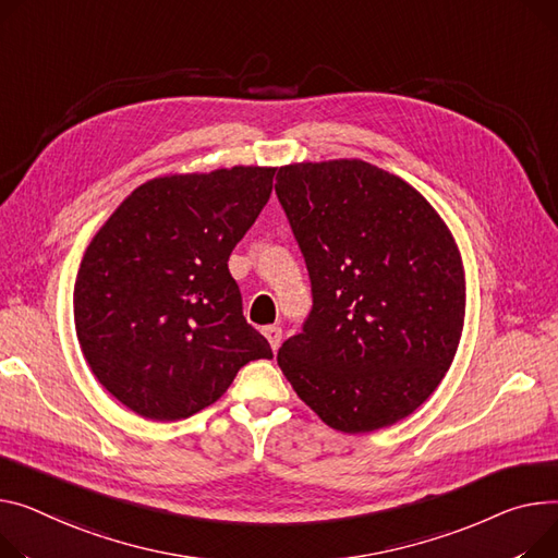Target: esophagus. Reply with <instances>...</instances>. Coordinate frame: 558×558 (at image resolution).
<instances>
[{
    "mask_svg": "<svg viewBox=\"0 0 558 558\" xmlns=\"http://www.w3.org/2000/svg\"><path fill=\"white\" fill-rule=\"evenodd\" d=\"M265 337H267L271 350L276 352L280 348V343H282V329L276 327V325H269V327H265Z\"/></svg>",
    "mask_w": 558,
    "mask_h": 558,
    "instance_id": "obj_1",
    "label": "esophagus"
}]
</instances>
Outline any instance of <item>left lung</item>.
Masks as SVG:
<instances>
[{
	"label": "left lung",
	"mask_w": 558,
	"mask_h": 558,
	"mask_svg": "<svg viewBox=\"0 0 558 558\" xmlns=\"http://www.w3.org/2000/svg\"><path fill=\"white\" fill-rule=\"evenodd\" d=\"M314 307L278 365L331 428L397 424L435 392L464 327L466 280L447 221L401 177L361 159L278 170Z\"/></svg>",
	"instance_id": "left-lung-1"
}]
</instances>
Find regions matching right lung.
Here are the masks:
<instances>
[{
  "label": "right lung",
  "mask_w": 558,
  "mask_h": 558,
  "mask_svg": "<svg viewBox=\"0 0 558 558\" xmlns=\"http://www.w3.org/2000/svg\"><path fill=\"white\" fill-rule=\"evenodd\" d=\"M276 170L155 177L92 238L73 323L94 377L132 413L185 420L225 395L242 365L274 356L242 316L229 257L269 202Z\"/></svg>",
  "instance_id": "obj_1"
}]
</instances>
